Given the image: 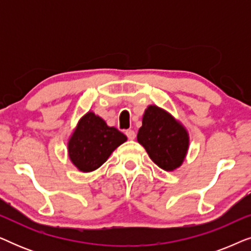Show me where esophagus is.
Masks as SVG:
<instances>
[{
    "label": "esophagus",
    "mask_w": 251,
    "mask_h": 251,
    "mask_svg": "<svg viewBox=\"0 0 251 251\" xmlns=\"http://www.w3.org/2000/svg\"><path fill=\"white\" fill-rule=\"evenodd\" d=\"M126 137H128V138H129L130 140H132V139H135L136 132L133 131V130H126Z\"/></svg>",
    "instance_id": "1"
}]
</instances>
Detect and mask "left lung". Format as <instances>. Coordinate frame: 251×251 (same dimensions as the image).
I'll return each instance as SVG.
<instances>
[{"mask_svg": "<svg viewBox=\"0 0 251 251\" xmlns=\"http://www.w3.org/2000/svg\"><path fill=\"white\" fill-rule=\"evenodd\" d=\"M137 140L153 162L167 171L180 166L188 147L186 130L157 106H150L145 111Z\"/></svg>", "mask_w": 251, "mask_h": 251, "instance_id": "obj_1", "label": "left lung"}]
</instances>
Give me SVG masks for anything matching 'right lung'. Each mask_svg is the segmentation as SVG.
I'll return each instance as SVG.
<instances>
[{
  "mask_svg": "<svg viewBox=\"0 0 251 251\" xmlns=\"http://www.w3.org/2000/svg\"><path fill=\"white\" fill-rule=\"evenodd\" d=\"M126 140L116 128L108 126L99 116L89 112L78 122L68 143V154L81 171L97 169L108 159L113 151Z\"/></svg>",
  "mask_w": 251,
  "mask_h": 251,
  "instance_id": "add662e5",
  "label": "right lung"
}]
</instances>
